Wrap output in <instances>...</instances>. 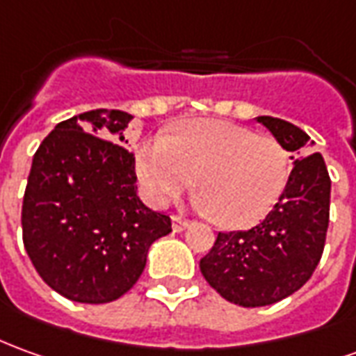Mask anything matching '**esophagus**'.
<instances>
[{"mask_svg": "<svg viewBox=\"0 0 356 356\" xmlns=\"http://www.w3.org/2000/svg\"><path fill=\"white\" fill-rule=\"evenodd\" d=\"M171 221H173V231H175V233H181V231H185L186 227H188V220H185V218L179 216V213H175V216L171 218Z\"/></svg>", "mask_w": 356, "mask_h": 356, "instance_id": "1", "label": "esophagus"}]
</instances>
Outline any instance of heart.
<instances>
[{
	"label": "heart",
	"instance_id": "b5f03b06",
	"mask_svg": "<svg viewBox=\"0 0 356 356\" xmlns=\"http://www.w3.org/2000/svg\"><path fill=\"white\" fill-rule=\"evenodd\" d=\"M135 163L148 202L163 206L195 181L196 210L227 229L262 220L289 179V158L275 138L216 119L144 138L136 144Z\"/></svg>",
	"mask_w": 356,
	"mask_h": 356
}]
</instances>
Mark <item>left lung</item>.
<instances>
[{
    "instance_id": "8db88e82",
    "label": "left lung",
    "mask_w": 356,
    "mask_h": 356,
    "mask_svg": "<svg viewBox=\"0 0 356 356\" xmlns=\"http://www.w3.org/2000/svg\"><path fill=\"white\" fill-rule=\"evenodd\" d=\"M291 152L293 170L280 200L248 231L218 233L200 260L204 280L238 307H266L299 291L322 258L330 223L332 181L322 154L289 121L256 118Z\"/></svg>"
}]
</instances>
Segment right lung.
Segmentation results:
<instances>
[{
	"label": "right lung",
	"mask_w": 356,
	"mask_h": 356,
	"mask_svg": "<svg viewBox=\"0 0 356 356\" xmlns=\"http://www.w3.org/2000/svg\"><path fill=\"white\" fill-rule=\"evenodd\" d=\"M133 115L92 109L57 123L32 160L22 198V243L40 277L74 302H111L131 289L170 216L136 195ZM111 138V141L107 138Z\"/></svg>",
	"instance_id": "1"
}]
</instances>
